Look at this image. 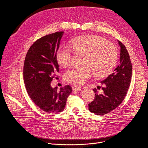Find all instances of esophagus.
Segmentation results:
<instances>
[{
    "label": "esophagus",
    "mask_w": 148,
    "mask_h": 148,
    "mask_svg": "<svg viewBox=\"0 0 148 148\" xmlns=\"http://www.w3.org/2000/svg\"><path fill=\"white\" fill-rule=\"evenodd\" d=\"M73 90L74 91H81V89L79 87H73Z\"/></svg>",
    "instance_id": "1"
}]
</instances>
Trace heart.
<instances>
[{"instance_id": "heart-1", "label": "heart", "mask_w": 148, "mask_h": 148, "mask_svg": "<svg viewBox=\"0 0 148 148\" xmlns=\"http://www.w3.org/2000/svg\"><path fill=\"white\" fill-rule=\"evenodd\" d=\"M71 47L75 53L84 54L82 68H74L67 71L64 79L76 86H81L93 74L98 78L109 74L113 70L118 57L115 46L106 39L95 35L78 36L71 41ZM58 64L69 66L73 60V52L67 47H60L56 54Z\"/></svg>"}]
</instances>
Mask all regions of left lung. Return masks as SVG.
Instances as JSON below:
<instances>
[{
  "mask_svg": "<svg viewBox=\"0 0 148 148\" xmlns=\"http://www.w3.org/2000/svg\"><path fill=\"white\" fill-rule=\"evenodd\" d=\"M118 41L121 47L119 64L111 74L101 81L103 86L102 94L93 90L95 99L88 104L90 111L96 115H103L115 109L124 99L130 86L132 70L130 55L125 46ZM97 88L99 90L101 87Z\"/></svg>",
  "mask_w": 148,
  "mask_h": 148,
  "instance_id": "obj_1",
  "label": "left lung"
}]
</instances>
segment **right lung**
I'll return each instance as SVG.
<instances>
[{"mask_svg":"<svg viewBox=\"0 0 148 148\" xmlns=\"http://www.w3.org/2000/svg\"><path fill=\"white\" fill-rule=\"evenodd\" d=\"M64 32H58L36 41L26 56L23 78L32 100L42 111L58 113L64 110L68 97L72 92L70 86L52 88L51 82L59 72L56 54Z\"/></svg>","mask_w":148,"mask_h":148,"instance_id":"obj_1","label":"right lung"}]
</instances>
